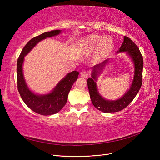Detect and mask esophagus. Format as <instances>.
<instances>
[{
    "instance_id": "34e87169",
    "label": "esophagus",
    "mask_w": 160,
    "mask_h": 160,
    "mask_svg": "<svg viewBox=\"0 0 160 160\" xmlns=\"http://www.w3.org/2000/svg\"><path fill=\"white\" fill-rule=\"evenodd\" d=\"M80 75L82 77H84V78H86V77H88V75H89V72L87 71H82L81 72H80Z\"/></svg>"
}]
</instances>
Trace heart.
<instances>
[{"mask_svg": "<svg viewBox=\"0 0 160 160\" xmlns=\"http://www.w3.org/2000/svg\"><path fill=\"white\" fill-rule=\"evenodd\" d=\"M86 44L89 50H93L99 45L95 55L96 59H99L111 49L113 45V40L108 36H93L89 38Z\"/></svg>", "mask_w": 160, "mask_h": 160, "instance_id": "heart-1", "label": "heart"}]
</instances>
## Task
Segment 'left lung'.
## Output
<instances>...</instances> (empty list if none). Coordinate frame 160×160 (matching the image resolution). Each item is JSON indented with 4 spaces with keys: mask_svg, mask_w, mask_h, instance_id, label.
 I'll return each mask as SVG.
<instances>
[{
    "mask_svg": "<svg viewBox=\"0 0 160 160\" xmlns=\"http://www.w3.org/2000/svg\"><path fill=\"white\" fill-rule=\"evenodd\" d=\"M126 51L132 58L135 67V73L132 86L124 94L122 98L115 101L107 100L101 97L98 91L96 85L97 77L98 73L106 66L109 59L105 60L99 64L93 67L91 78L88 79V86L92 103L95 108L104 113H114L122 111L132 102L139 92L142 85V72L143 67V56L138 47L135 44L132 40L126 36L124 37V40L122 46L117 52Z\"/></svg>",
    "mask_w": 160,
    "mask_h": 160,
    "instance_id": "8db88e82",
    "label": "left lung"
}]
</instances>
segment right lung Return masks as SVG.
Listing matches in <instances>:
<instances>
[{
    "label": "right lung",
    "mask_w": 160,
    "mask_h": 160,
    "mask_svg": "<svg viewBox=\"0 0 160 160\" xmlns=\"http://www.w3.org/2000/svg\"><path fill=\"white\" fill-rule=\"evenodd\" d=\"M60 30L45 32L32 38L24 47L19 55L17 64V88L22 99L31 110L42 115L55 114L64 107L67 103L68 94L72 85L78 78L79 72L73 71L61 79L51 93L46 95H37L28 89L24 78L22 63L24 57L38 42L47 37L59 35Z\"/></svg>",
    "instance_id": "1"
}]
</instances>
